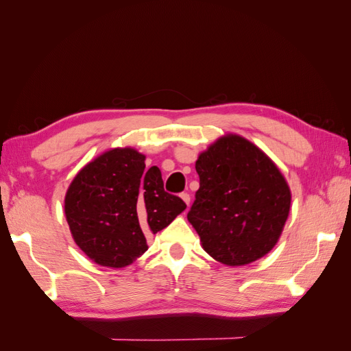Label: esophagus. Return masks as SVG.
<instances>
[{"label": "esophagus", "mask_w": 351, "mask_h": 351, "mask_svg": "<svg viewBox=\"0 0 351 351\" xmlns=\"http://www.w3.org/2000/svg\"><path fill=\"white\" fill-rule=\"evenodd\" d=\"M181 199L184 200L185 204H187V206L190 205V195H189V193H181Z\"/></svg>", "instance_id": "esophagus-1"}]
</instances>
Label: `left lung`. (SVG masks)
Wrapping results in <instances>:
<instances>
[{"instance_id": "8db88e82", "label": "left lung", "mask_w": 351, "mask_h": 351, "mask_svg": "<svg viewBox=\"0 0 351 351\" xmlns=\"http://www.w3.org/2000/svg\"><path fill=\"white\" fill-rule=\"evenodd\" d=\"M199 190L187 214L206 253L245 265L270 252L289 214L291 191L276 164L237 134L219 138L196 161Z\"/></svg>"}]
</instances>
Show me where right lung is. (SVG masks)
Here are the masks:
<instances>
[{"instance_id":"add662e5","label":"right lung","mask_w":351,"mask_h":351,"mask_svg":"<svg viewBox=\"0 0 351 351\" xmlns=\"http://www.w3.org/2000/svg\"><path fill=\"white\" fill-rule=\"evenodd\" d=\"M136 149H111L80 170L64 197L73 240L93 263L122 268L147 250L146 235L169 226L187 205L164 191Z\"/></svg>"}]
</instances>
